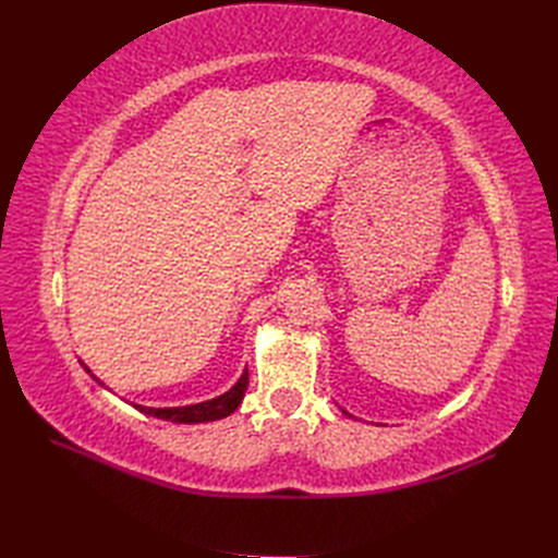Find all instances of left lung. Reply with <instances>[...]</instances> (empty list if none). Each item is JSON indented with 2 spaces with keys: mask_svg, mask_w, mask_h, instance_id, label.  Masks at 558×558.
<instances>
[{
  "mask_svg": "<svg viewBox=\"0 0 558 558\" xmlns=\"http://www.w3.org/2000/svg\"><path fill=\"white\" fill-rule=\"evenodd\" d=\"M342 412H344V410H342ZM344 414H347V412H344ZM347 416H349V414H347Z\"/></svg>",
  "mask_w": 558,
  "mask_h": 558,
  "instance_id": "obj_1",
  "label": "left lung"
}]
</instances>
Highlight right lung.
I'll return each instance as SVG.
<instances>
[{
  "instance_id": "add662e5",
  "label": "right lung",
  "mask_w": 558,
  "mask_h": 558,
  "mask_svg": "<svg viewBox=\"0 0 558 558\" xmlns=\"http://www.w3.org/2000/svg\"><path fill=\"white\" fill-rule=\"evenodd\" d=\"M83 369L99 381L93 373L90 367L81 361ZM99 386H105L99 381ZM248 386V369H244L242 377L234 381V386H230V391H226L223 396H216L211 400L205 402H195V404H181V408H144V404H132L134 410H140L142 414L148 416H156V418H165V421H172V424H207V421H216V418H226L230 416L234 410L240 408V402L244 400V391Z\"/></svg>"
}]
</instances>
